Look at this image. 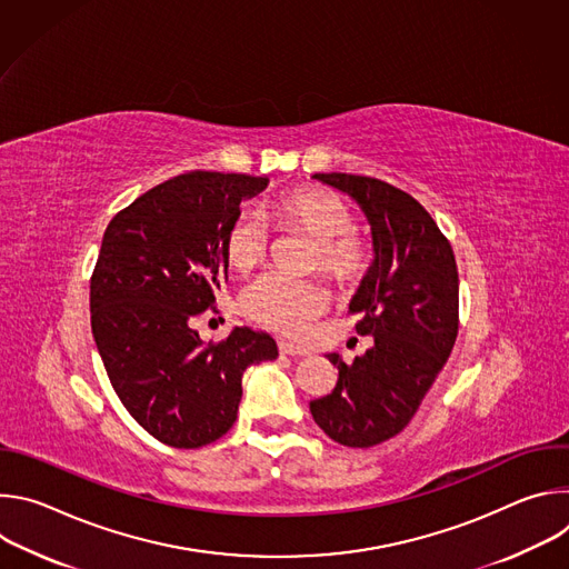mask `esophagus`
I'll use <instances>...</instances> for the list:
<instances>
[{"mask_svg":"<svg viewBox=\"0 0 569 569\" xmlns=\"http://www.w3.org/2000/svg\"><path fill=\"white\" fill-rule=\"evenodd\" d=\"M279 351L283 356H295V358H301V356H308V351L303 347H297L292 342H279Z\"/></svg>","mask_w":569,"mask_h":569,"instance_id":"34e87169","label":"esophagus"}]
</instances>
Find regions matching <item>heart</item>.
<instances>
[{"label":"heart","mask_w":569,"mask_h":569,"mask_svg":"<svg viewBox=\"0 0 569 569\" xmlns=\"http://www.w3.org/2000/svg\"><path fill=\"white\" fill-rule=\"evenodd\" d=\"M268 218L283 229H301L317 242L315 270L338 286L362 281L373 263L371 242L353 229L351 207L323 189H290L266 204ZM272 229L257 211H240L224 233V259L236 272H250L268 257ZM329 292L312 281L268 274L242 295V310L283 336H303L327 310Z\"/></svg>","instance_id":"b5f03b06"}]
</instances>
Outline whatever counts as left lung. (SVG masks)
Here are the masks:
<instances>
[{"label": "left lung", "mask_w": 569, "mask_h": 569, "mask_svg": "<svg viewBox=\"0 0 569 569\" xmlns=\"http://www.w3.org/2000/svg\"><path fill=\"white\" fill-rule=\"evenodd\" d=\"M349 193L371 224L373 263L349 310L356 331L373 347L347 365L338 353V382L310 400L315 423L333 441L371 448L396 437L417 415L443 369L459 331V277L448 238L410 196L382 180L315 173Z\"/></svg>", "instance_id": "8db88e82"}]
</instances>
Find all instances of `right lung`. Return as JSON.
I'll use <instances>...</instances> for the list:
<instances>
[{"mask_svg":"<svg viewBox=\"0 0 569 569\" xmlns=\"http://www.w3.org/2000/svg\"><path fill=\"white\" fill-rule=\"evenodd\" d=\"M268 178L191 171L157 184L108 224L90 281L92 333L130 417L157 441L202 448L236 421L242 371L277 342L248 327L204 345L191 319L227 279L224 233Z\"/></svg>","mask_w":569,"mask_h":569,"instance_id":"1","label":"right lung"}]
</instances>
